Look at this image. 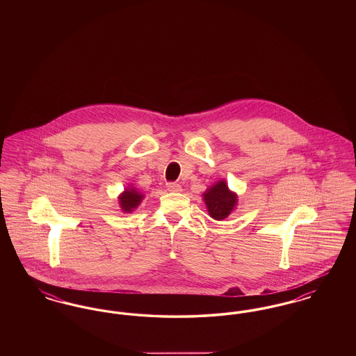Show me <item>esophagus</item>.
<instances>
[{"instance_id":"esophagus-1","label":"esophagus","mask_w":356,"mask_h":356,"mask_svg":"<svg viewBox=\"0 0 356 356\" xmlns=\"http://www.w3.org/2000/svg\"><path fill=\"white\" fill-rule=\"evenodd\" d=\"M167 188L170 192H181V186L177 183H168Z\"/></svg>"}]
</instances>
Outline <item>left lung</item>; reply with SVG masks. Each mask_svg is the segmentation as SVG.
I'll list each match as a JSON object with an SVG mask.
<instances>
[{"label": "left lung", "mask_w": 356, "mask_h": 356, "mask_svg": "<svg viewBox=\"0 0 356 356\" xmlns=\"http://www.w3.org/2000/svg\"><path fill=\"white\" fill-rule=\"evenodd\" d=\"M203 200L209 216L213 220H224L236 209L237 193L228 188L224 179L208 186L203 193Z\"/></svg>", "instance_id": "8db88e82"}]
</instances>
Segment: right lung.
<instances>
[{"label": "right lung", "instance_id": "add662e5", "mask_svg": "<svg viewBox=\"0 0 356 356\" xmlns=\"http://www.w3.org/2000/svg\"><path fill=\"white\" fill-rule=\"evenodd\" d=\"M119 205L122 212L132 213L144 199V193H141L134 184H129L124 188L119 195Z\"/></svg>", "mask_w": 356, "mask_h": 356}]
</instances>
